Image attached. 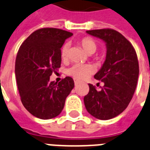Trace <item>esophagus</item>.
Wrapping results in <instances>:
<instances>
[{"instance_id": "esophagus-1", "label": "esophagus", "mask_w": 150, "mask_h": 150, "mask_svg": "<svg viewBox=\"0 0 150 150\" xmlns=\"http://www.w3.org/2000/svg\"><path fill=\"white\" fill-rule=\"evenodd\" d=\"M74 82H75V85H77L78 83H79V82H80V80L77 79H74Z\"/></svg>"}]
</instances>
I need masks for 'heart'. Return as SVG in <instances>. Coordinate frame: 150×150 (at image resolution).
<instances>
[{
  "label": "heart",
  "mask_w": 150,
  "mask_h": 150,
  "mask_svg": "<svg viewBox=\"0 0 150 150\" xmlns=\"http://www.w3.org/2000/svg\"><path fill=\"white\" fill-rule=\"evenodd\" d=\"M80 45L88 54H93L97 50V44L92 38H84L80 40ZM69 45L65 44L61 49V57L63 60H67L68 57ZM94 71V68L92 65L88 64H75L67 70V74L71 75L75 79H85L89 77Z\"/></svg>",
  "instance_id": "b5f03b06"
}]
</instances>
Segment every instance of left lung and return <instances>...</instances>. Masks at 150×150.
Segmentation results:
<instances>
[{
  "label": "left lung",
  "mask_w": 150,
  "mask_h": 150,
  "mask_svg": "<svg viewBox=\"0 0 150 150\" xmlns=\"http://www.w3.org/2000/svg\"><path fill=\"white\" fill-rule=\"evenodd\" d=\"M86 33L102 40L107 51L105 62L94 75L104 86L98 91L89 83L84 104L91 116L107 120L123 112L132 99L139 75L138 57L130 42L115 30H92Z\"/></svg>",
  "instance_id": "obj_1"
}]
</instances>
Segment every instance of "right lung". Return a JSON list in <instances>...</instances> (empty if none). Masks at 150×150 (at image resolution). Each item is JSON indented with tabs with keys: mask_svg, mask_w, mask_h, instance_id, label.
<instances>
[{
	"mask_svg": "<svg viewBox=\"0 0 150 150\" xmlns=\"http://www.w3.org/2000/svg\"><path fill=\"white\" fill-rule=\"evenodd\" d=\"M72 35L64 30L42 28L33 32L19 48L15 66L17 86L25 108L37 118L49 120L60 115L74 88L71 77L58 83L50 80L60 67V49Z\"/></svg>",
	"mask_w": 150,
	"mask_h": 150,
	"instance_id": "right-lung-1",
	"label": "right lung"
}]
</instances>
